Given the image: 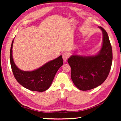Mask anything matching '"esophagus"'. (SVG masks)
Listing matches in <instances>:
<instances>
[{"label": "esophagus", "mask_w": 121, "mask_h": 121, "mask_svg": "<svg viewBox=\"0 0 121 121\" xmlns=\"http://www.w3.org/2000/svg\"><path fill=\"white\" fill-rule=\"evenodd\" d=\"M69 54H68V53L65 52L62 54L63 60L65 61H65H67V59L69 58Z\"/></svg>", "instance_id": "obj_1"}]
</instances>
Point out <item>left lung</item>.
<instances>
[{
  "mask_svg": "<svg viewBox=\"0 0 121 121\" xmlns=\"http://www.w3.org/2000/svg\"><path fill=\"white\" fill-rule=\"evenodd\" d=\"M103 35L102 45L97 55H73L68 59L71 67V78L74 85L82 91L98 87L107 78L112 67V52L107 32L101 26Z\"/></svg>",
  "mask_w": 121,
  "mask_h": 121,
  "instance_id": "8db88e82",
  "label": "left lung"
}]
</instances>
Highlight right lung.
Instances as JSON below:
<instances>
[{"label": "right lung", "instance_id": "add662e5", "mask_svg": "<svg viewBox=\"0 0 121 121\" xmlns=\"http://www.w3.org/2000/svg\"><path fill=\"white\" fill-rule=\"evenodd\" d=\"M14 40L10 50V62L13 75L16 80L22 86L33 91L43 92L52 84L57 71L63 65L62 56L49 61L40 68L33 71H23L15 65L12 56Z\"/></svg>", "mask_w": 121, "mask_h": 121}]
</instances>
